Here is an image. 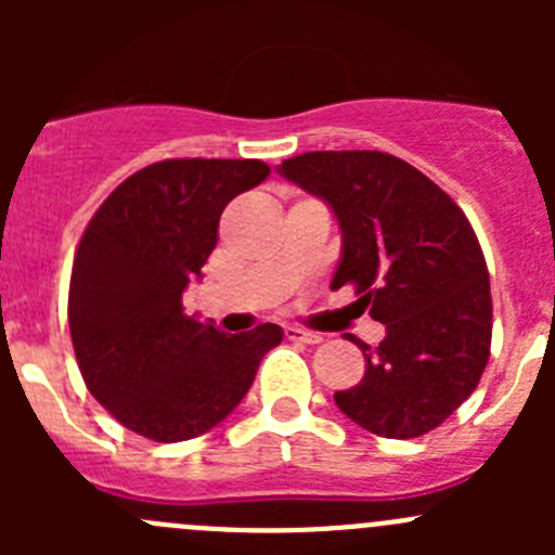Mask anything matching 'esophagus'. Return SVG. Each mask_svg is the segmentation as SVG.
Here are the masks:
<instances>
[{"mask_svg": "<svg viewBox=\"0 0 555 555\" xmlns=\"http://www.w3.org/2000/svg\"><path fill=\"white\" fill-rule=\"evenodd\" d=\"M284 335H287L289 340H300V344H319V340H322V335L311 333V330H304V327H287L284 330Z\"/></svg>", "mask_w": 555, "mask_h": 555, "instance_id": "1", "label": "esophagus"}]
</instances>
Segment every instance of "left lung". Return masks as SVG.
<instances>
[{"mask_svg":"<svg viewBox=\"0 0 555 555\" xmlns=\"http://www.w3.org/2000/svg\"><path fill=\"white\" fill-rule=\"evenodd\" d=\"M279 173L333 209L340 260L330 287L354 284L386 335L365 376L335 405L382 438L440 427L489 362L491 289L473 225L429 177L378 150L304 153Z\"/></svg>","mask_w":555,"mask_h":555,"instance_id":"left-lung-1","label":"left lung"}]
</instances>
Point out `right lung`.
<instances>
[{
    "label": "right lung",
    "instance_id": "right-lung-1",
    "mask_svg": "<svg viewBox=\"0 0 555 555\" xmlns=\"http://www.w3.org/2000/svg\"><path fill=\"white\" fill-rule=\"evenodd\" d=\"M271 173L262 160H160L99 206L77 246L69 333L88 391L131 433L198 438L231 416L279 324L225 335L182 309L217 246L220 215Z\"/></svg>",
    "mask_w": 555,
    "mask_h": 555
}]
</instances>
